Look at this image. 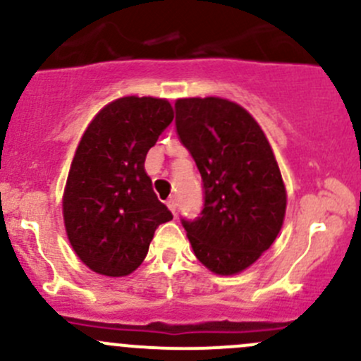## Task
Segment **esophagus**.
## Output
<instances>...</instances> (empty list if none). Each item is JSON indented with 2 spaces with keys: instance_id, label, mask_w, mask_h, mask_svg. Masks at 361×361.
<instances>
[{
  "instance_id": "34e87169",
  "label": "esophagus",
  "mask_w": 361,
  "mask_h": 361,
  "mask_svg": "<svg viewBox=\"0 0 361 361\" xmlns=\"http://www.w3.org/2000/svg\"><path fill=\"white\" fill-rule=\"evenodd\" d=\"M167 207H169L171 211H173V214L176 213V207H178V199L176 197H171V199H167Z\"/></svg>"
}]
</instances>
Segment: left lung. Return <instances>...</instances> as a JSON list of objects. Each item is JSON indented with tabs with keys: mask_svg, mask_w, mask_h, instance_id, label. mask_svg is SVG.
<instances>
[{
	"mask_svg": "<svg viewBox=\"0 0 361 361\" xmlns=\"http://www.w3.org/2000/svg\"><path fill=\"white\" fill-rule=\"evenodd\" d=\"M176 133L202 178L204 206L181 220L195 257L211 272L238 274L271 248L281 231L286 190L257 120L221 97L178 99Z\"/></svg>",
	"mask_w": 361,
	"mask_h": 361,
	"instance_id": "1",
	"label": "left lung"
}]
</instances>
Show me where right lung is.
I'll use <instances>...</instances> for the list:
<instances>
[{"label": "right lung", "mask_w": 361, "mask_h": 361, "mask_svg": "<svg viewBox=\"0 0 361 361\" xmlns=\"http://www.w3.org/2000/svg\"><path fill=\"white\" fill-rule=\"evenodd\" d=\"M173 116L167 99L120 97L94 116L80 140L63 214L73 250L97 274L120 278L136 271L155 228L173 220L145 171L148 150Z\"/></svg>", "instance_id": "1"}]
</instances>
